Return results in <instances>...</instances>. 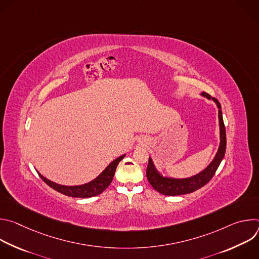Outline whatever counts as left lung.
<instances>
[{"mask_svg":"<svg viewBox=\"0 0 259 259\" xmlns=\"http://www.w3.org/2000/svg\"><path fill=\"white\" fill-rule=\"evenodd\" d=\"M203 96L207 97L208 99H212L215 101L218 107V118H219V128H220V144L218 152L210 163V165L204 169L199 174L192 176L190 178L184 179H175L169 177H163L155 168L152 159H149V165L146 168V177L151 186L160 194L165 196H179V195H186L196 192L197 190L203 188L205 184H207L211 178L214 176L220 162L223 161L225 154H226V147H227V135H226V127L223 119V112H221L220 103L216 98H212L208 93L203 92Z\"/></svg>","mask_w":259,"mask_h":259,"instance_id":"left-lung-1","label":"left lung"}]
</instances>
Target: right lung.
Returning <instances> with one entry per match:
<instances>
[{"mask_svg":"<svg viewBox=\"0 0 259 259\" xmlns=\"http://www.w3.org/2000/svg\"><path fill=\"white\" fill-rule=\"evenodd\" d=\"M124 157H125V155L117 158L115 161H113L103 170V172L98 177H96L94 180H92L89 183L83 184V186L65 187V186H61V184H57V183L45 178L40 173H39V175L43 179V181L46 182L50 188H52L53 190L65 195V196L72 197V198L95 197V196L100 195L109 186L110 182H112V180L114 178L118 164L123 160Z\"/></svg>","mask_w":259,"mask_h":259,"instance_id":"add662e5","label":"right lung"}]
</instances>
